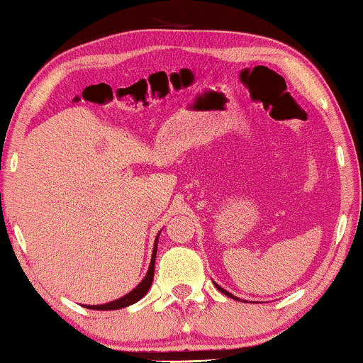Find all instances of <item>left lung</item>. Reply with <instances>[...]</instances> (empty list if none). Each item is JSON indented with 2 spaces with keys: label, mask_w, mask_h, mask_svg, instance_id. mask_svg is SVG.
Returning <instances> with one entry per match:
<instances>
[{
  "label": "left lung",
  "mask_w": 363,
  "mask_h": 363,
  "mask_svg": "<svg viewBox=\"0 0 363 363\" xmlns=\"http://www.w3.org/2000/svg\"><path fill=\"white\" fill-rule=\"evenodd\" d=\"M214 284H216V282H214ZM216 287H217V289H219V291H220L222 294H224V295H227V297H230V298H237V297H233V295H232V294H228V292L225 291V289H222L220 286H217V284H216ZM237 300H238V298H237Z\"/></svg>",
  "instance_id": "1"
}]
</instances>
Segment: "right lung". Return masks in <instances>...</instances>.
<instances>
[{"instance_id": "add662e5", "label": "right lung", "mask_w": 363, "mask_h": 363, "mask_svg": "<svg viewBox=\"0 0 363 363\" xmlns=\"http://www.w3.org/2000/svg\"><path fill=\"white\" fill-rule=\"evenodd\" d=\"M157 240H159V235L155 237L152 258H150V264H149L146 277H144L143 281L139 282L130 294H126L125 297L116 298V300H113V302H108V303H104V305H86V308H91V310H118V308H125V306H130L133 303H136L138 300H141L144 295L147 294V291L150 289V284H152V279H154L155 255H157Z\"/></svg>"}]
</instances>
